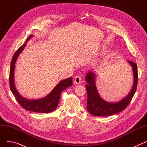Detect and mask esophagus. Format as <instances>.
Returning <instances> with one entry per match:
<instances>
[{"instance_id":"34e87169","label":"esophagus","mask_w":147,"mask_h":147,"mask_svg":"<svg viewBox=\"0 0 147 147\" xmlns=\"http://www.w3.org/2000/svg\"><path fill=\"white\" fill-rule=\"evenodd\" d=\"M74 82L77 84H79L81 82V78L80 76H76L75 78H74Z\"/></svg>"}]
</instances>
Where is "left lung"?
Here are the masks:
<instances>
[{
    "instance_id": "1",
    "label": "left lung",
    "mask_w": 147,
    "mask_h": 147,
    "mask_svg": "<svg viewBox=\"0 0 147 147\" xmlns=\"http://www.w3.org/2000/svg\"><path fill=\"white\" fill-rule=\"evenodd\" d=\"M128 61L133 69L134 76L133 87L129 94L118 102H107L100 97L95 86V74L92 71L87 73L86 76L87 82L86 89L88 92L87 109L92 115L98 117L109 116L123 111L128 106L135 94L138 81L136 64L132 61Z\"/></svg>"
}]
</instances>
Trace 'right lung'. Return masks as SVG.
<instances>
[{"label":"right lung","mask_w":147,"mask_h":147,"mask_svg":"<svg viewBox=\"0 0 147 147\" xmlns=\"http://www.w3.org/2000/svg\"><path fill=\"white\" fill-rule=\"evenodd\" d=\"M32 35L30 36L26 40V42L32 37ZM26 43L22 45L21 47L15 52L12 57L10 72H9V85L11 90L14 95L15 99L17 100L20 105L26 110L32 111L36 113H48L55 110L58 106L59 101L61 98V94L64 90L67 88L73 85L72 78H69L67 79L61 81L55 86L51 93L45 98L37 100H28L22 97L17 92L15 88L13 80V73L15 64L17 58L20 54L24 49Z\"/></svg>","instance_id":"1"}]
</instances>
